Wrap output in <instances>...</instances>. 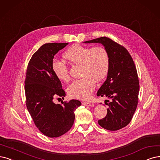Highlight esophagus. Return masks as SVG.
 Here are the masks:
<instances>
[{
	"label": "esophagus",
	"mask_w": 160,
	"mask_h": 160,
	"mask_svg": "<svg viewBox=\"0 0 160 160\" xmlns=\"http://www.w3.org/2000/svg\"><path fill=\"white\" fill-rule=\"evenodd\" d=\"M82 105H84V106H88V107H89V106L91 105V103H89V102H82Z\"/></svg>",
	"instance_id": "esophagus-1"
}]
</instances>
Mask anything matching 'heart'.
<instances>
[{"label":"heart","mask_w":160,"mask_h":160,"mask_svg":"<svg viewBox=\"0 0 160 160\" xmlns=\"http://www.w3.org/2000/svg\"><path fill=\"white\" fill-rule=\"evenodd\" d=\"M64 58L72 64L81 66L82 78L73 81L68 86V96L79 99H88L96 87V80H103L109 72L110 61L107 49L102 46L74 45L64 52ZM52 69L59 80H70L68 68L63 62L54 61Z\"/></svg>","instance_id":"1"}]
</instances>
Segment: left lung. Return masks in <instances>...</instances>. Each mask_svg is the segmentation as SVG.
<instances>
[{"label": "left lung", "mask_w": 160, "mask_h": 160, "mask_svg": "<svg viewBox=\"0 0 160 160\" xmlns=\"http://www.w3.org/2000/svg\"><path fill=\"white\" fill-rule=\"evenodd\" d=\"M84 43H100L109 55L107 80L99 88L97 96L107 97V115L98 121L99 125L109 131H117L131 121L138 103L140 90L137 68L125 47L108 37H101Z\"/></svg>", "instance_id": "8db88e82"}]
</instances>
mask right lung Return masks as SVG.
Returning <instances> with one entry per match:
<instances>
[{
	"instance_id": "right-lung-1",
	"label": "right lung",
	"mask_w": 160,
	"mask_h": 160,
	"mask_svg": "<svg viewBox=\"0 0 160 160\" xmlns=\"http://www.w3.org/2000/svg\"><path fill=\"white\" fill-rule=\"evenodd\" d=\"M68 43L43 45L32 55L28 64L25 79L26 104L34 124L41 132L57 138L67 132L74 121V111L81 105L72 99L55 104L53 99H64L65 92L52 69L55 55Z\"/></svg>"
}]
</instances>
